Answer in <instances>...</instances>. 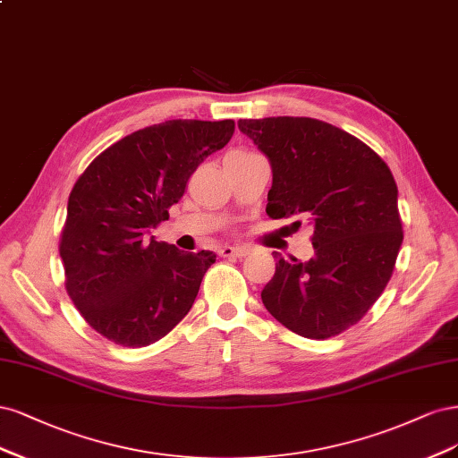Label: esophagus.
Wrapping results in <instances>:
<instances>
[{
  "instance_id": "34e87169",
  "label": "esophagus",
  "mask_w": 458,
  "mask_h": 458,
  "mask_svg": "<svg viewBox=\"0 0 458 458\" xmlns=\"http://www.w3.org/2000/svg\"><path fill=\"white\" fill-rule=\"evenodd\" d=\"M218 255L225 257V259H242V257H247L249 250L245 247H230V245H223L218 249Z\"/></svg>"
}]
</instances>
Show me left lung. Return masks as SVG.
<instances>
[{"label":"left lung","mask_w":458,"mask_h":458,"mask_svg":"<svg viewBox=\"0 0 458 458\" xmlns=\"http://www.w3.org/2000/svg\"><path fill=\"white\" fill-rule=\"evenodd\" d=\"M270 159L267 213L314 226V257L272 253L276 274L262 289L268 312L314 341L341 335L388 285L403 242L390 167L365 142L314 117L240 120Z\"/></svg>","instance_id":"obj_1"}]
</instances>
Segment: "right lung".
Returning <instances> with one entry per match:
<instances>
[{
	"label": "right lung",
	"instance_id": "right-lung-1",
	"mask_svg": "<svg viewBox=\"0 0 458 458\" xmlns=\"http://www.w3.org/2000/svg\"><path fill=\"white\" fill-rule=\"evenodd\" d=\"M233 120H169L100 152L73 184L61 232L68 297L114 344L164 338L194 304L213 250L184 253L148 238L184 196L205 157L225 148Z\"/></svg>",
	"mask_w": 458,
	"mask_h": 458
}]
</instances>
